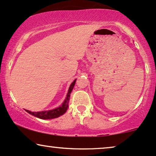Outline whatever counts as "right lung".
<instances>
[{"instance_id":"1","label":"right lung","mask_w":156,"mask_h":156,"mask_svg":"<svg viewBox=\"0 0 156 156\" xmlns=\"http://www.w3.org/2000/svg\"><path fill=\"white\" fill-rule=\"evenodd\" d=\"M76 80H74V82L70 84L69 88L65 100L62 103L61 106L58 108H56L55 109L51 110H46V111H41V112H31V111L26 110V112L29 114H31L33 116L36 117V118L42 119V120H49V119H54L60 117L61 115H63L64 113L66 112L67 109L69 108V102L70 98V94L72 92V90H73L74 84L76 83Z\"/></svg>"}]
</instances>
